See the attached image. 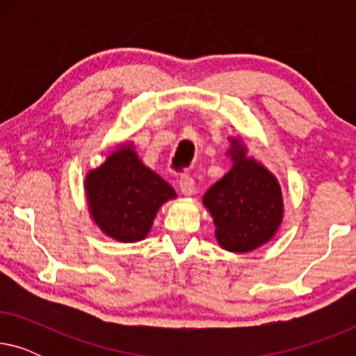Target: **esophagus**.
Wrapping results in <instances>:
<instances>
[{
  "mask_svg": "<svg viewBox=\"0 0 356 356\" xmlns=\"http://www.w3.org/2000/svg\"><path fill=\"white\" fill-rule=\"evenodd\" d=\"M178 184L184 196H191V194H194V179L191 175H183V177L179 178Z\"/></svg>",
  "mask_w": 356,
  "mask_h": 356,
  "instance_id": "34e87169",
  "label": "esophagus"
}]
</instances>
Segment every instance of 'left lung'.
<instances>
[{
	"mask_svg": "<svg viewBox=\"0 0 356 356\" xmlns=\"http://www.w3.org/2000/svg\"><path fill=\"white\" fill-rule=\"evenodd\" d=\"M233 167L204 194L217 243L230 252H250L269 243L284 218V197L277 178L248 157L241 139L230 138Z\"/></svg>",
	"mask_w": 356,
	"mask_h": 356,
	"instance_id": "left-lung-1",
	"label": "left lung"
}]
</instances>
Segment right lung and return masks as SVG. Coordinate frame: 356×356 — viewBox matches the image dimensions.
Here are the masks:
<instances>
[{
  "label": "right lung",
  "mask_w": 356,
  "mask_h": 356,
  "mask_svg": "<svg viewBox=\"0 0 356 356\" xmlns=\"http://www.w3.org/2000/svg\"><path fill=\"white\" fill-rule=\"evenodd\" d=\"M89 213L95 225L120 243L144 240L157 211L175 189L145 167L133 144H120L100 167L90 170L84 181Z\"/></svg>",
  "instance_id": "add662e5"
}]
</instances>
